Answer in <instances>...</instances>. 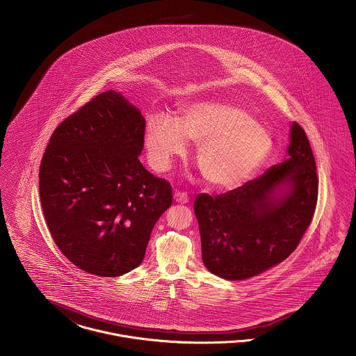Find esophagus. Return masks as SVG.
Wrapping results in <instances>:
<instances>
[{"mask_svg":"<svg viewBox=\"0 0 356 356\" xmlns=\"http://www.w3.org/2000/svg\"><path fill=\"white\" fill-rule=\"evenodd\" d=\"M174 201L178 202V204H188L190 198H188L186 193H184V191H175L174 193Z\"/></svg>","mask_w":356,"mask_h":356,"instance_id":"34e87169","label":"esophagus"}]
</instances>
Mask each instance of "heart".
<instances>
[{
  "mask_svg": "<svg viewBox=\"0 0 356 356\" xmlns=\"http://www.w3.org/2000/svg\"><path fill=\"white\" fill-rule=\"evenodd\" d=\"M187 139L200 142L195 159L206 182L226 190L249 181L273 150L272 135L249 113L205 100L184 107L177 122L163 115L149 118L143 142L152 169L165 171L184 156Z\"/></svg>",
  "mask_w": 356,
  "mask_h": 356,
  "instance_id": "1",
  "label": "heart"
}]
</instances>
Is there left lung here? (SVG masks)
I'll return each instance as SVG.
<instances>
[{"label": "left lung", "mask_w": 356, "mask_h": 356, "mask_svg": "<svg viewBox=\"0 0 356 356\" xmlns=\"http://www.w3.org/2000/svg\"><path fill=\"white\" fill-rule=\"evenodd\" d=\"M318 187L308 138L292 123L280 165L225 194L197 195L206 268L226 280H245L284 261L312 221Z\"/></svg>", "instance_id": "8db88e82"}]
</instances>
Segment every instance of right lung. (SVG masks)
<instances>
[{
  "label": "right lung",
  "instance_id": "1",
  "mask_svg": "<svg viewBox=\"0 0 356 356\" xmlns=\"http://www.w3.org/2000/svg\"><path fill=\"white\" fill-rule=\"evenodd\" d=\"M146 120L122 92L97 95L49 139L40 200L63 254L95 276L129 273L172 201L171 186L143 168Z\"/></svg>",
  "mask_w": 356,
  "mask_h": 356
}]
</instances>
